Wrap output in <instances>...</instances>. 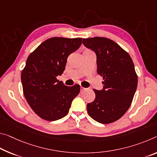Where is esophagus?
<instances>
[{
  "mask_svg": "<svg viewBox=\"0 0 157 157\" xmlns=\"http://www.w3.org/2000/svg\"><path fill=\"white\" fill-rule=\"evenodd\" d=\"M86 88H84V87H83V86H81V87H80V91H82H82H85L86 90Z\"/></svg>",
  "mask_w": 157,
  "mask_h": 157,
  "instance_id": "34e87169",
  "label": "esophagus"
}]
</instances>
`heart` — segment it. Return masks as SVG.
<instances>
[{
	"instance_id": "1",
	"label": "heart",
	"mask_w": 157,
	"mask_h": 157,
	"mask_svg": "<svg viewBox=\"0 0 157 157\" xmlns=\"http://www.w3.org/2000/svg\"><path fill=\"white\" fill-rule=\"evenodd\" d=\"M86 50H87V49H86Z\"/></svg>"
}]
</instances>
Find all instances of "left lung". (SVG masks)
<instances>
[{
    "label": "left lung",
    "instance_id": "obj_1",
    "mask_svg": "<svg viewBox=\"0 0 157 157\" xmlns=\"http://www.w3.org/2000/svg\"><path fill=\"white\" fill-rule=\"evenodd\" d=\"M95 52L97 73L103 77L101 90L94 89L96 98L86 105L91 117L101 124L114 122L128 110L138 86V77L129 54L115 42L101 37L83 39Z\"/></svg>",
    "mask_w": 157,
    "mask_h": 157
}]
</instances>
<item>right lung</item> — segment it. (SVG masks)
Here are the masks:
<instances>
[{
	"instance_id": "obj_1",
	"label": "right lung",
	"mask_w": 157,
	"mask_h": 157,
	"mask_svg": "<svg viewBox=\"0 0 157 157\" xmlns=\"http://www.w3.org/2000/svg\"><path fill=\"white\" fill-rule=\"evenodd\" d=\"M82 40L59 37L47 39L27 59L21 75L24 94L32 110L44 120L64 117L79 93V84L66 86L56 77L63 73L67 59L79 49Z\"/></svg>"
}]
</instances>
